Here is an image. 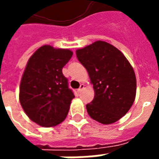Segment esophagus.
Listing matches in <instances>:
<instances>
[{
  "mask_svg": "<svg viewBox=\"0 0 159 159\" xmlns=\"http://www.w3.org/2000/svg\"><path fill=\"white\" fill-rule=\"evenodd\" d=\"M84 87H85V85H84V84H81V85H80V87H79V88L77 89V92H82V90L83 89Z\"/></svg>",
  "mask_w": 159,
  "mask_h": 159,
  "instance_id": "esophagus-1",
  "label": "esophagus"
}]
</instances>
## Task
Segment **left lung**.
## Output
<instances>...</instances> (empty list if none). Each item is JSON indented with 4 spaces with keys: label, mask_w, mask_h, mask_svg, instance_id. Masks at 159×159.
I'll return each mask as SVG.
<instances>
[{
    "label": "left lung",
    "mask_w": 159,
    "mask_h": 159,
    "mask_svg": "<svg viewBox=\"0 0 159 159\" xmlns=\"http://www.w3.org/2000/svg\"><path fill=\"white\" fill-rule=\"evenodd\" d=\"M78 61L87 70L95 91L86 106L87 113L104 125L122 118L133 105L136 77L125 55L110 43L97 41L76 51Z\"/></svg>",
    "instance_id": "left-lung-1"
}]
</instances>
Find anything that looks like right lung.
<instances>
[{
    "instance_id": "1",
    "label": "right lung",
    "mask_w": 159,
    "mask_h": 159,
    "mask_svg": "<svg viewBox=\"0 0 159 159\" xmlns=\"http://www.w3.org/2000/svg\"><path fill=\"white\" fill-rule=\"evenodd\" d=\"M69 49L43 45L30 57L21 78L20 102L31 120L52 127L64 120L75 97L62 67L72 56Z\"/></svg>"
}]
</instances>
